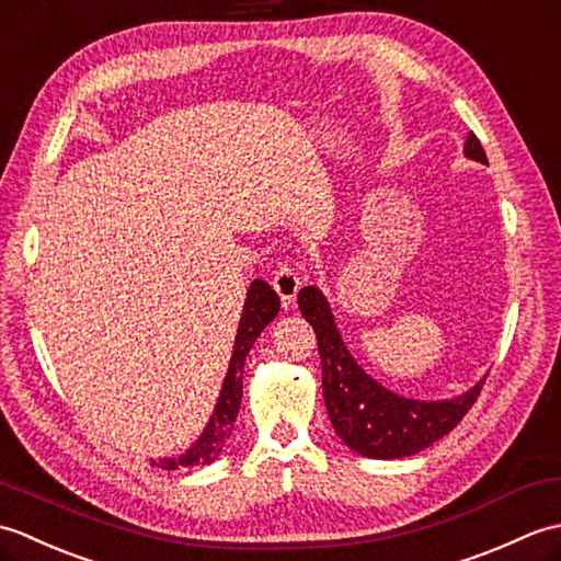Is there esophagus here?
Wrapping results in <instances>:
<instances>
[{
    "label": "esophagus",
    "mask_w": 561,
    "mask_h": 561,
    "mask_svg": "<svg viewBox=\"0 0 561 561\" xmlns=\"http://www.w3.org/2000/svg\"><path fill=\"white\" fill-rule=\"evenodd\" d=\"M272 287H274V291L279 294L282 304L289 306L296 299V294H299V289H301V277L296 274V270L289 265V262H282L277 272H274V277H272Z\"/></svg>",
    "instance_id": "1"
}]
</instances>
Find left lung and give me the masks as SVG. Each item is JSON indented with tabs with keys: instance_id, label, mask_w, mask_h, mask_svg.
<instances>
[{
	"instance_id": "obj_1",
	"label": "left lung",
	"mask_w": 561,
	"mask_h": 561,
	"mask_svg": "<svg viewBox=\"0 0 561 561\" xmlns=\"http://www.w3.org/2000/svg\"><path fill=\"white\" fill-rule=\"evenodd\" d=\"M465 153L486 163V153L474 133L465 141ZM299 308L316 330L330 422L344 444L362 456L378 460L414 456L453 432L478 400L484 380L465 396L446 402H420L396 396L366 376L352 359L323 294L316 287H304L299 291Z\"/></svg>"
}]
</instances>
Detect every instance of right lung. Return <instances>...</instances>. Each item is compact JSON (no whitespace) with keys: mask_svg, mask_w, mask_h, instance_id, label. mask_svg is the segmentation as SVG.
<instances>
[{"mask_svg":"<svg viewBox=\"0 0 561 561\" xmlns=\"http://www.w3.org/2000/svg\"><path fill=\"white\" fill-rule=\"evenodd\" d=\"M279 313V296L274 294L267 282L255 279L250 284L248 299L243 306V316H241V325H238V335L233 344V354H231V364H229V374L224 378L221 386V396L217 402V410H214L211 420L205 428V434L199 436L197 444L190 448L185 456L181 458H165V460H151V465H159V468L165 470H175V468H187V465H205L219 458L221 448L229 440L233 432V422L238 408H241V398H243V366H245V356L253 347L257 335L274 316Z\"/></svg>","mask_w":561,"mask_h":561,"instance_id":"right-lung-1","label":"right lung"}]
</instances>
